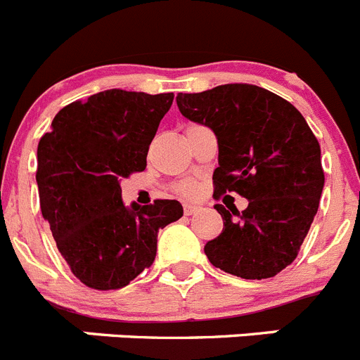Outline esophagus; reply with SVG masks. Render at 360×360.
<instances>
[{
  "label": "esophagus",
  "mask_w": 360,
  "mask_h": 360,
  "mask_svg": "<svg viewBox=\"0 0 360 360\" xmlns=\"http://www.w3.org/2000/svg\"><path fill=\"white\" fill-rule=\"evenodd\" d=\"M198 211H200V205H196V203H189V202L184 203V212H186L187 216L195 214V212Z\"/></svg>",
  "instance_id": "esophagus-1"
}]
</instances>
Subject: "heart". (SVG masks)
<instances>
[{
  "instance_id": "b5f03b06",
  "label": "heart",
  "mask_w": 360,
  "mask_h": 360,
  "mask_svg": "<svg viewBox=\"0 0 360 360\" xmlns=\"http://www.w3.org/2000/svg\"><path fill=\"white\" fill-rule=\"evenodd\" d=\"M180 193H184V195H195L196 191H198V187H196L195 182H184L180 184Z\"/></svg>"
}]
</instances>
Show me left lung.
<instances>
[{
    "mask_svg": "<svg viewBox=\"0 0 360 360\" xmlns=\"http://www.w3.org/2000/svg\"><path fill=\"white\" fill-rule=\"evenodd\" d=\"M176 104L186 119L214 131V198L234 191L249 200L241 212L216 203L224 231L205 243V256L238 278H272L297 257L319 209L324 173L316 135L288 101L254 84L178 94Z\"/></svg>",
    "mask_w": 360,
    "mask_h": 360,
    "instance_id": "1",
    "label": "left lung"
}]
</instances>
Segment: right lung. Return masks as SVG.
Wrapping results in <instances>:
<instances>
[{
	"mask_svg": "<svg viewBox=\"0 0 360 360\" xmlns=\"http://www.w3.org/2000/svg\"><path fill=\"white\" fill-rule=\"evenodd\" d=\"M173 94L106 90L63 108L37 146L43 218L73 276L95 290L126 287L155 262L158 231L184 216L176 200L124 205L120 180L146 157Z\"/></svg>",
	"mask_w": 360,
	"mask_h": 360,
	"instance_id": "obj_1",
	"label": "right lung"
}]
</instances>
